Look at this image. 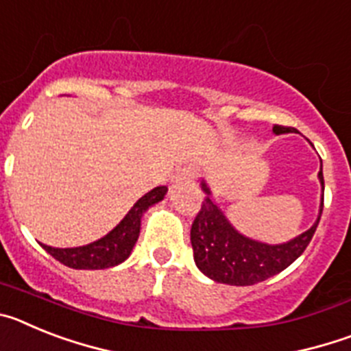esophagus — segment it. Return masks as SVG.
<instances>
[{"mask_svg": "<svg viewBox=\"0 0 351 351\" xmlns=\"http://www.w3.org/2000/svg\"><path fill=\"white\" fill-rule=\"evenodd\" d=\"M197 178V167L193 165H184L181 167V169H178V172H176V179L178 181H193V179Z\"/></svg>", "mask_w": 351, "mask_h": 351, "instance_id": "esophagus-1", "label": "esophagus"}]
</instances>
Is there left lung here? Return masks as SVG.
Segmentation results:
<instances>
[{"instance_id":"1","label":"left lung","mask_w":351,"mask_h":351,"mask_svg":"<svg viewBox=\"0 0 351 351\" xmlns=\"http://www.w3.org/2000/svg\"><path fill=\"white\" fill-rule=\"evenodd\" d=\"M272 132L276 135H283V133H293L295 128L274 125ZM318 179L324 190L322 169L318 172ZM202 190L206 191L202 209L198 210L197 218L191 225L195 263L207 278L216 283L234 285V287H250L265 281L295 262L311 243L324 210V198H322L318 219L309 230L297 235L288 243L267 244L239 234L226 219L223 210L213 202L206 181H202Z\"/></svg>"}]
</instances>
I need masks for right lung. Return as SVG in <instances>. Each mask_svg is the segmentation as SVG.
<instances>
[{
  "label": "right lung",
  "mask_w": 351,
  "mask_h": 351,
  "mask_svg": "<svg viewBox=\"0 0 351 351\" xmlns=\"http://www.w3.org/2000/svg\"><path fill=\"white\" fill-rule=\"evenodd\" d=\"M167 195V186H158L135 202L125 218L114 230L108 232L105 237L95 243L79 247H52L42 244L49 255L54 256L58 262L71 269H108L125 262L132 253L141 234V219L145 210L151 206L163 200Z\"/></svg>",
  "instance_id": "right-lung-1"
}]
</instances>
